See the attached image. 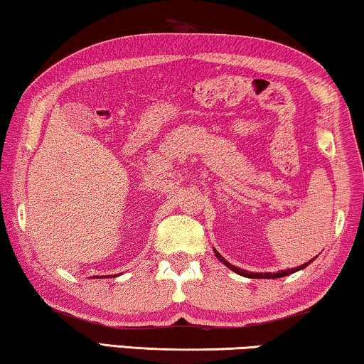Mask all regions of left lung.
Returning a JSON list of instances; mask_svg holds the SVG:
<instances>
[{
	"instance_id": "left-lung-1",
	"label": "left lung",
	"mask_w": 364,
	"mask_h": 364,
	"mask_svg": "<svg viewBox=\"0 0 364 364\" xmlns=\"http://www.w3.org/2000/svg\"><path fill=\"white\" fill-rule=\"evenodd\" d=\"M213 252H215V257L218 258V260H220V262L223 263V265L230 268L232 272L238 273V275L247 277V278H265V280H268V278H282V277H288V275H291V273H295V272H298V270H303V268L308 267L313 260H315V258H313V260H310L308 263H303L301 267H296V268H288V270H280V272H277V273H270V272H267V273H258V272H247V270H243V268H238V267H235V265H232V263H228V262L225 260V258H223V257L220 255V253H218L217 250H213Z\"/></svg>"
}]
</instances>
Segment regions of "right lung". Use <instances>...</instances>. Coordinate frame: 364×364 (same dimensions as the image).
I'll return each instance as SVG.
<instances>
[{
  "instance_id": "add662e5",
  "label": "right lung",
  "mask_w": 364,
  "mask_h": 364,
  "mask_svg": "<svg viewBox=\"0 0 364 364\" xmlns=\"http://www.w3.org/2000/svg\"><path fill=\"white\" fill-rule=\"evenodd\" d=\"M114 277H116V275H114Z\"/></svg>"
}]
</instances>
